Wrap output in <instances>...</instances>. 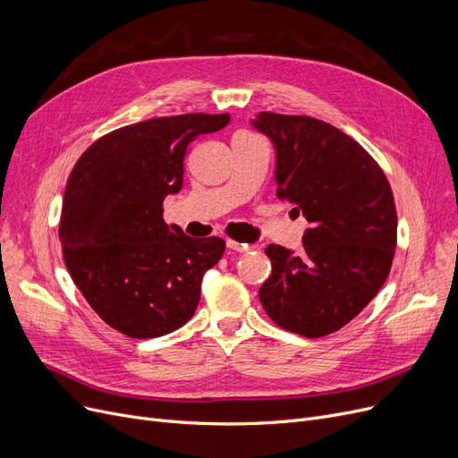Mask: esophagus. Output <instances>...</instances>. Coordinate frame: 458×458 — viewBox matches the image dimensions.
Masks as SVG:
<instances>
[{"label":"esophagus","mask_w":458,"mask_h":458,"mask_svg":"<svg viewBox=\"0 0 458 458\" xmlns=\"http://www.w3.org/2000/svg\"><path fill=\"white\" fill-rule=\"evenodd\" d=\"M227 248L233 250V251H238V253H246V251L253 250V246H250V244H241V242H236V241H227Z\"/></svg>","instance_id":"1"}]
</instances>
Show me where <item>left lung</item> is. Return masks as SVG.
I'll list each match as a JSON object with an SVG mask.
<instances>
[{"label":"left lung","instance_id":"obj_1","mask_svg":"<svg viewBox=\"0 0 458 458\" xmlns=\"http://www.w3.org/2000/svg\"><path fill=\"white\" fill-rule=\"evenodd\" d=\"M251 124L274 143L277 198L310 222L298 253L265 250L272 274L259 300L283 330L334 334L377 296L391 270L394 193L375 158L328 123L260 112Z\"/></svg>","mask_w":458,"mask_h":458}]
</instances>
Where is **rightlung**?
Returning <instances> with one entry per match:
<instances>
[{
	"label": "right lung",
	"instance_id": "obj_1",
	"mask_svg": "<svg viewBox=\"0 0 458 458\" xmlns=\"http://www.w3.org/2000/svg\"><path fill=\"white\" fill-rule=\"evenodd\" d=\"M227 123L229 114L148 119L102 136L76 162L61 210L63 259L87 303L114 330L150 339L193 317L201 279L225 242L167 225L162 203L182 188L188 145Z\"/></svg>",
	"mask_w": 458,
	"mask_h": 458
}]
</instances>
